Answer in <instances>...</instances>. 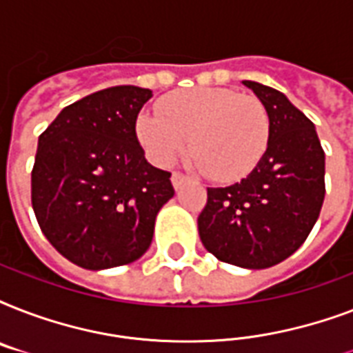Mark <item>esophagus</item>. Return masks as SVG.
Returning a JSON list of instances; mask_svg holds the SVG:
<instances>
[{
    "label": "esophagus",
    "instance_id": "obj_1",
    "mask_svg": "<svg viewBox=\"0 0 353 353\" xmlns=\"http://www.w3.org/2000/svg\"><path fill=\"white\" fill-rule=\"evenodd\" d=\"M185 181H187V177L181 176V174H177V172H174V174H172V185H174V188H176V190H181V187L185 185Z\"/></svg>",
    "mask_w": 353,
    "mask_h": 353
}]
</instances>
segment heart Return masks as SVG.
<instances>
[{
  "mask_svg": "<svg viewBox=\"0 0 353 353\" xmlns=\"http://www.w3.org/2000/svg\"><path fill=\"white\" fill-rule=\"evenodd\" d=\"M163 115L143 112L135 122L139 143L157 166L170 165L190 137L188 165L216 181L245 177L265 154L269 113L254 97L227 88H194L159 102Z\"/></svg>",
  "mask_w": 353,
  "mask_h": 353,
  "instance_id": "heart-1",
  "label": "heart"
}]
</instances>
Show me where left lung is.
<instances>
[{"mask_svg": "<svg viewBox=\"0 0 353 353\" xmlns=\"http://www.w3.org/2000/svg\"><path fill=\"white\" fill-rule=\"evenodd\" d=\"M269 113V144L252 172L231 187L207 188L201 243L218 260L265 269L304 243L324 201V152L315 124L269 85L243 80Z\"/></svg>", "mask_w": 353, "mask_h": 353, "instance_id": "1", "label": "left lung"}]
</instances>
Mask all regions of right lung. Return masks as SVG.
Instances as JSON below:
<instances>
[{"label": "right lung", "instance_id": "right-lung-1", "mask_svg": "<svg viewBox=\"0 0 353 353\" xmlns=\"http://www.w3.org/2000/svg\"><path fill=\"white\" fill-rule=\"evenodd\" d=\"M152 97L115 85L63 108L38 139L30 177L41 232L69 262L102 271L132 263L152 243L170 172L146 161L135 121Z\"/></svg>", "mask_w": 353, "mask_h": 353}]
</instances>
